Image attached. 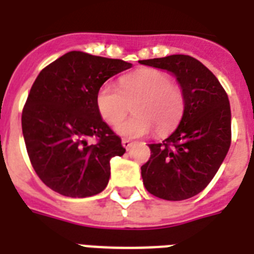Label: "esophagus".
<instances>
[{
	"instance_id": "esophagus-1",
	"label": "esophagus",
	"mask_w": 254,
	"mask_h": 254,
	"mask_svg": "<svg viewBox=\"0 0 254 254\" xmlns=\"http://www.w3.org/2000/svg\"><path fill=\"white\" fill-rule=\"evenodd\" d=\"M121 143H123V146L127 149V150H129L131 147V145H133V142H131L130 139L127 138H123V141H121Z\"/></svg>"
}]
</instances>
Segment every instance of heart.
Returning <instances> with one entry per match:
<instances>
[{"instance_id":"heart-1","label":"heart","mask_w":254,"mask_h":254,"mask_svg":"<svg viewBox=\"0 0 254 254\" xmlns=\"http://www.w3.org/2000/svg\"><path fill=\"white\" fill-rule=\"evenodd\" d=\"M134 115L120 123V134L135 138L147 134L155 127L166 133L179 121L185 109V95L174 84L169 73L161 69L142 68L120 79V88L105 83L96 95V107L109 125H116L129 111Z\"/></svg>"}]
</instances>
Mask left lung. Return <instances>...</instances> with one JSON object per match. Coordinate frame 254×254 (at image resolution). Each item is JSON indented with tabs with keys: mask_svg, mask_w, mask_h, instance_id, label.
I'll use <instances>...</instances> for the list:
<instances>
[{
	"mask_svg": "<svg viewBox=\"0 0 254 254\" xmlns=\"http://www.w3.org/2000/svg\"><path fill=\"white\" fill-rule=\"evenodd\" d=\"M174 73L185 95L178 127L141 167L145 189L165 200H185L208 186L231 146V107L227 92L203 63L190 55L139 61Z\"/></svg>",
	"mask_w": 254,
	"mask_h": 254,
	"instance_id": "obj_1",
	"label": "left lung"
}]
</instances>
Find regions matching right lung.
Listing matches in <instances>:
<instances>
[{"label": "right lung", "instance_id": "add662e5", "mask_svg": "<svg viewBox=\"0 0 254 254\" xmlns=\"http://www.w3.org/2000/svg\"><path fill=\"white\" fill-rule=\"evenodd\" d=\"M131 63L71 51L42 69L22 111V133L35 173L69 197L101 192L111 159L123 155L121 138L96 107L99 88ZM95 138L96 143H87Z\"/></svg>", "mask_w": 254, "mask_h": 254}]
</instances>
